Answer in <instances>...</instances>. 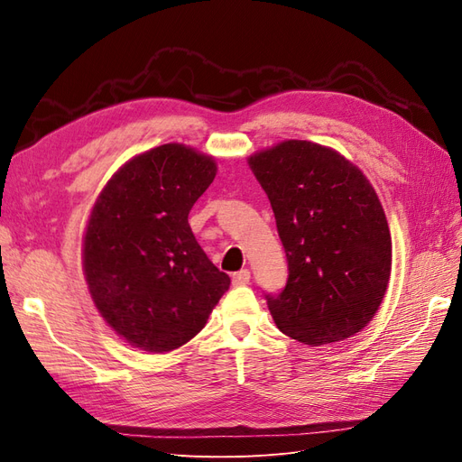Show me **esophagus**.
Returning a JSON list of instances; mask_svg holds the SVG:
<instances>
[{
	"mask_svg": "<svg viewBox=\"0 0 462 462\" xmlns=\"http://www.w3.org/2000/svg\"><path fill=\"white\" fill-rule=\"evenodd\" d=\"M248 282H250V272H248V270H241V272L233 273V285H235V287L248 285Z\"/></svg>",
	"mask_w": 462,
	"mask_h": 462,
	"instance_id": "esophagus-1",
	"label": "esophagus"
}]
</instances>
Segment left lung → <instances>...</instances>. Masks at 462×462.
<instances>
[{"label":"left lung","mask_w":462,"mask_h":462,"mask_svg":"<svg viewBox=\"0 0 462 462\" xmlns=\"http://www.w3.org/2000/svg\"><path fill=\"white\" fill-rule=\"evenodd\" d=\"M287 256V283L265 295L277 328L306 345L343 341L380 309L391 235L368 179L341 153L285 141L250 158Z\"/></svg>","instance_id":"left-lung-1"}]
</instances>
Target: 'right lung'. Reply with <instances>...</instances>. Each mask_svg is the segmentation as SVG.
<instances>
[{"instance_id":"obj_1","label":"right lung","mask_w":462,"mask_h":462,"mask_svg":"<svg viewBox=\"0 0 462 462\" xmlns=\"http://www.w3.org/2000/svg\"><path fill=\"white\" fill-rule=\"evenodd\" d=\"M214 177L212 158L163 144L121 167L92 209L82 256L90 295L107 324L144 351L190 341L229 289L189 226Z\"/></svg>"}]
</instances>
